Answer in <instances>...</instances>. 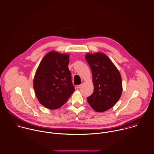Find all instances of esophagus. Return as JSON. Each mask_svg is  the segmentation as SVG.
Masks as SVG:
<instances>
[{
	"label": "esophagus",
	"mask_w": 154,
	"mask_h": 154,
	"mask_svg": "<svg viewBox=\"0 0 154 154\" xmlns=\"http://www.w3.org/2000/svg\"><path fill=\"white\" fill-rule=\"evenodd\" d=\"M82 86V85H77L76 86V88H77V89H80Z\"/></svg>",
	"instance_id": "esophagus-1"
}]
</instances>
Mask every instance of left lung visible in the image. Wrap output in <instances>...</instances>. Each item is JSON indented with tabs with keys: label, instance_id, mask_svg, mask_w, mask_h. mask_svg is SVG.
Instances as JSON below:
<instances>
[{
	"label": "left lung",
	"instance_id": "8db88e82",
	"mask_svg": "<svg viewBox=\"0 0 154 154\" xmlns=\"http://www.w3.org/2000/svg\"><path fill=\"white\" fill-rule=\"evenodd\" d=\"M85 59L91 67L94 85L93 94L87 98L91 107L97 112H104L113 107L122 92L121 74L103 53H88Z\"/></svg>",
	"mask_w": 154,
	"mask_h": 154
}]
</instances>
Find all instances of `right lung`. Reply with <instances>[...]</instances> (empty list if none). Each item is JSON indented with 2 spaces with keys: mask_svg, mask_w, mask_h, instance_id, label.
Listing matches in <instances>:
<instances>
[{
  "mask_svg": "<svg viewBox=\"0 0 154 154\" xmlns=\"http://www.w3.org/2000/svg\"><path fill=\"white\" fill-rule=\"evenodd\" d=\"M69 62L68 54L51 50L44 56L36 71L33 83L35 94L47 109L61 107L75 91Z\"/></svg>",
  "mask_w": 154,
  "mask_h": 154,
  "instance_id": "add662e5",
  "label": "right lung"
}]
</instances>
